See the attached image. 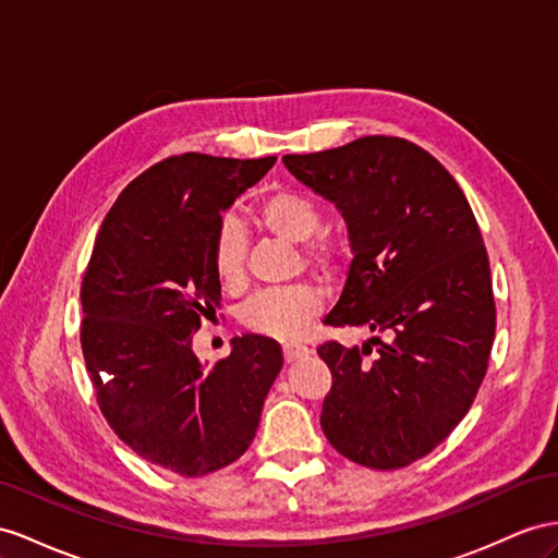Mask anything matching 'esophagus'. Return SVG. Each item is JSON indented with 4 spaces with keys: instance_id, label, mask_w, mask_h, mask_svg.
I'll use <instances>...</instances> for the list:
<instances>
[{
    "instance_id": "1",
    "label": "esophagus",
    "mask_w": 558,
    "mask_h": 558,
    "mask_svg": "<svg viewBox=\"0 0 558 558\" xmlns=\"http://www.w3.org/2000/svg\"><path fill=\"white\" fill-rule=\"evenodd\" d=\"M282 353H284V361L296 363V361H302V359H308L311 351L306 347H302V344H284Z\"/></svg>"
}]
</instances>
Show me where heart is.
<instances>
[{"mask_svg":"<svg viewBox=\"0 0 558 558\" xmlns=\"http://www.w3.org/2000/svg\"><path fill=\"white\" fill-rule=\"evenodd\" d=\"M256 221L268 233H274L288 242H306V259L316 268H330L337 259L339 247L332 240L318 238L311 240L320 231L323 209L306 193L299 191H278L266 195L256 207ZM245 254L247 235L242 223L233 217H226L211 240V264L217 276L228 288L242 282L245 278ZM320 313V296L308 288L290 290H266L252 296L247 306L242 308V323L250 330L276 337V339H296L308 323Z\"/></svg>","mask_w":558,"mask_h":558,"instance_id":"1","label":"heart"}]
</instances>
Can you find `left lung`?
<instances>
[{"label": "left lung", "instance_id": "8db88e82", "mask_svg": "<svg viewBox=\"0 0 558 558\" xmlns=\"http://www.w3.org/2000/svg\"><path fill=\"white\" fill-rule=\"evenodd\" d=\"M282 162L347 221L353 259L325 325L389 335L363 351L318 347L332 373L323 434L355 464L408 466L462 422L488 367L495 299L474 211L448 169L405 138L365 136ZM369 343L380 344L373 362Z\"/></svg>", "mask_w": 558, "mask_h": 558}]
</instances>
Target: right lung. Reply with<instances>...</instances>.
<instances>
[{"label":"right lung","instance_id":"1","mask_svg":"<svg viewBox=\"0 0 558 558\" xmlns=\"http://www.w3.org/2000/svg\"><path fill=\"white\" fill-rule=\"evenodd\" d=\"M276 157L185 153L134 179L110 207L82 280V353L98 408L143 460L205 476L250 448L282 367L278 341L235 337L214 365L193 351L217 316L211 240Z\"/></svg>","mask_w":558,"mask_h":558}]
</instances>
